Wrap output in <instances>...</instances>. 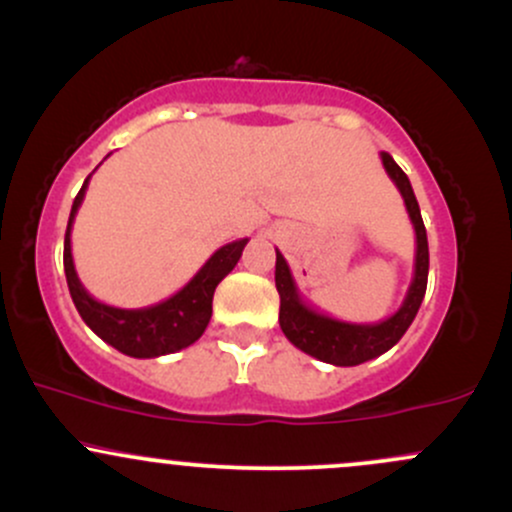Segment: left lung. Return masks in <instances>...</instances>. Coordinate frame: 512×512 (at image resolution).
Listing matches in <instances>:
<instances>
[{
    "mask_svg": "<svg viewBox=\"0 0 512 512\" xmlns=\"http://www.w3.org/2000/svg\"><path fill=\"white\" fill-rule=\"evenodd\" d=\"M381 162H384V170L391 177V182L401 192L403 204H406V211L411 216L415 230L413 282L408 286V294L401 308L393 316L379 320V323H347V320L325 316L318 308L308 306L303 301L284 255L277 250L274 282H277L279 291V325H282L284 335L289 338L291 345L299 347L306 355L320 359V362L335 364V367H357V364L369 362V359L389 352L403 338L408 325L413 323L415 313H418L420 303H423L425 289H428V233H425L418 199H415L406 172L393 162L389 153H381Z\"/></svg>",
    "mask_w": 512,
    "mask_h": 512,
    "instance_id": "1",
    "label": "left lung"
}]
</instances>
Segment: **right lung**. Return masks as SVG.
<instances>
[{
  "instance_id": "right-lung-1",
  "label": "right lung",
  "mask_w": 512,
  "mask_h": 512,
  "mask_svg": "<svg viewBox=\"0 0 512 512\" xmlns=\"http://www.w3.org/2000/svg\"><path fill=\"white\" fill-rule=\"evenodd\" d=\"M92 177V174H89ZM89 177L84 179L80 194L72 201L70 221L65 230V252L63 265L67 286H70V296L75 301V308L80 316L101 340L109 342L111 347L123 352L128 357L150 359L172 355V352L184 350L192 342L204 335L206 325L211 320V303L213 291L221 284V279L230 274V269L238 265L247 238L235 240V243L223 245L206 260V265L189 279L187 286L170 296V299L155 303L148 308H116L106 306L94 299L87 289H84L80 277L75 272V262H72V221H75L77 209L82 206L84 192H87Z\"/></svg>"
}]
</instances>
